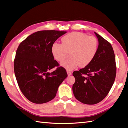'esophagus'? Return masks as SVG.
<instances>
[{
  "label": "esophagus",
  "mask_w": 128,
  "mask_h": 128,
  "mask_svg": "<svg viewBox=\"0 0 128 128\" xmlns=\"http://www.w3.org/2000/svg\"><path fill=\"white\" fill-rule=\"evenodd\" d=\"M67 74H68V76H70L71 74H72V73H71V72H70V71H67Z\"/></svg>",
  "instance_id": "34e87169"
}]
</instances>
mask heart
Here are the masks:
<instances>
[{
  "mask_svg": "<svg viewBox=\"0 0 128 128\" xmlns=\"http://www.w3.org/2000/svg\"><path fill=\"white\" fill-rule=\"evenodd\" d=\"M98 47L96 37L74 32L62 38V44H53L51 52L54 58L59 62L64 60L70 53L71 58L62 63L61 66L72 70L78 65L84 68L90 64L96 54Z\"/></svg>",
  "mask_w": 128,
  "mask_h": 128,
  "instance_id": "obj_1",
  "label": "heart"
}]
</instances>
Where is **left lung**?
<instances>
[{"mask_svg": "<svg viewBox=\"0 0 128 128\" xmlns=\"http://www.w3.org/2000/svg\"><path fill=\"white\" fill-rule=\"evenodd\" d=\"M99 41L96 54L91 63L72 73V91L77 100L85 104L99 103L107 96L114 82L116 65L111 44L95 32Z\"/></svg>", "mask_w": 128, "mask_h": 128, "instance_id": "8db88e82", "label": "left lung"}]
</instances>
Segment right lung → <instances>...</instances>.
Masks as SVG:
<instances>
[{"mask_svg":"<svg viewBox=\"0 0 128 128\" xmlns=\"http://www.w3.org/2000/svg\"><path fill=\"white\" fill-rule=\"evenodd\" d=\"M66 32L41 30L29 35L20 42L14 60V72L18 85L24 96L35 104L54 99L58 88L68 76L52 54L55 41ZM55 67L57 69L49 72Z\"/></svg>","mask_w":128,"mask_h":128,"instance_id":"obj_1","label":"right lung"}]
</instances>
